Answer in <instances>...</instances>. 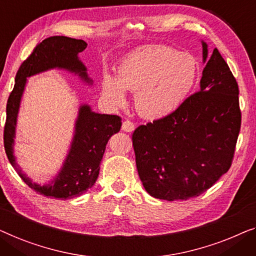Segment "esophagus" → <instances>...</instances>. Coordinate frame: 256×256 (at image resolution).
I'll list each match as a JSON object with an SVG mask.
<instances>
[{"mask_svg": "<svg viewBox=\"0 0 256 256\" xmlns=\"http://www.w3.org/2000/svg\"><path fill=\"white\" fill-rule=\"evenodd\" d=\"M122 128L125 132H132L134 130V124L132 123L131 120H124L123 125H122Z\"/></svg>", "mask_w": 256, "mask_h": 256, "instance_id": "obj_1", "label": "esophagus"}]
</instances>
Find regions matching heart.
Returning a JSON list of instances; mask_svg holds the SVG:
<instances>
[{
    "instance_id": "b5f03b06",
    "label": "heart",
    "mask_w": 256,
    "mask_h": 256,
    "mask_svg": "<svg viewBox=\"0 0 256 256\" xmlns=\"http://www.w3.org/2000/svg\"><path fill=\"white\" fill-rule=\"evenodd\" d=\"M197 62L188 53L164 45L134 50L120 61L116 78L103 75V96L114 106L125 104L123 90L134 94V106L142 117L158 120L170 114L192 90Z\"/></svg>"
}]
</instances>
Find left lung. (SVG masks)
Masks as SVG:
<instances>
[{
  "label": "left lung",
  "instance_id": "left-lung-1",
  "mask_svg": "<svg viewBox=\"0 0 256 256\" xmlns=\"http://www.w3.org/2000/svg\"><path fill=\"white\" fill-rule=\"evenodd\" d=\"M208 46L203 42V60ZM241 126L239 88L217 48L200 89L168 116L132 134L139 178L150 196L186 200L210 189L231 167Z\"/></svg>",
  "mask_w": 256,
  "mask_h": 256
}]
</instances>
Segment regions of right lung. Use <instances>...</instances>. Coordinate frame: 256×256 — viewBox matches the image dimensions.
<instances>
[{
	"label": "right lung",
	"instance_id": "1",
	"mask_svg": "<svg viewBox=\"0 0 256 256\" xmlns=\"http://www.w3.org/2000/svg\"><path fill=\"white\" fill-rule=\"evenodd\" d=\"M87 48V42L64 36L44 39L36 46L28 59L23 61L16 74L15 86L6 102L4 125V150L10 164L22 180L34 192L50 198L68 200L80 196L92 188L100 172V164L110 136L122 126V118L117 114H95L88 106H82L75 125V136L61 172L51 184L39 186L32 183L17 166L12 146L20 102L26 78L51 68H64L74 72L87 82H90L84 64L78 54Z\"/></svg>",
	"mask_w": 256,
	"mask_h": 256
}]
</instances>
